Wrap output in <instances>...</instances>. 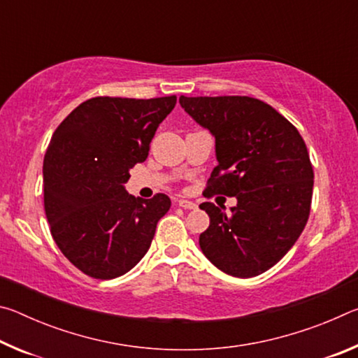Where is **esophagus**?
<instances>
[{
	"label": "esophagus",
	"mask_w": 358,
	"mask_h": 358,
	"mask_svg": "<svg viewBox=\"0 0 358 358\" xmlns=\"http://www.w3.org/2000/svg\"><path fill=\"white\" fill-rule=\"evenodd\" d=\"M178 205L181 208H187V210H194V208H197V205L194 203V202H191V201H187V199H178Z\"/></svg>",
	"instance_id": "obj_1"
}]
</instances>
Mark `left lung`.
<instances>
[{
	"label": "left lung",
	"instance_id": "8db88e82",
	"mask_svg": "<svg viewBox=\"0 0 358 358\" xmlns=\"http://www.w3.org/2000/svg\"><path fill=\"white\" fill-rule=\"evenodd\" d=\"M185 112L215 137L217 166L205 196L224 194L237 205L201 208L210 226L199 245L211 264L237 278L271 268L300 237L310 216L314 173L294 124L250 96L186 98Z\"/></svg>",
	"mask_w": 358,
	"mask_h": 358
}]
</instances>
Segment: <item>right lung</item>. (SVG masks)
I'll return each mask as SVG.
<instances>
[{"mask_svg": "<svg viewBox=\"0 0 358 358\" xmlns=\"http://www.w3.org/2000/svg\"><path fill=\"white\" fill-rule=\"evenodd\" d=\"M175 104L177 96L93 98L53 132L42 167L45 216L55 243L85 275L113 280L150 250L171 199H136L124 185Z\"/></svg>", "mask_w": 358, "mask_h": 358, "instance_id": "add662e5", "label": "right lung"}]
</instances>
